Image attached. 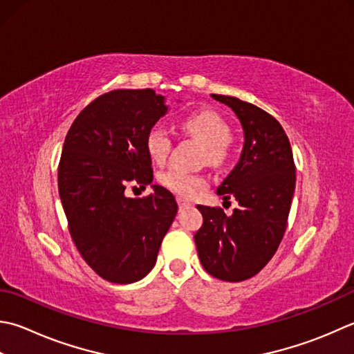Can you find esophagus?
<instances>
[{"label":"esophagus","mask_w":354,"mask_h":354,"mask_svg":"<svg viewBox=\"0 0 354 354\" xmlns=\"http://www.w3.org/2000/svg\"><path fill=\"white\" fill-rule=\"evenodd\" d=\"M176 201H178V205H179V209H184V207L189 205V203H187V201H185L184 198H178Z\"/></svg>","instance_id":"1"}]
</instances>
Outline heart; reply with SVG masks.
Here are the masks:
<instances>
[{"label": "heart", "mask_w": 354, "mask_h": 354, "mask_svg": "<svg viewBox=\"0 0 354 354\" xmlns=\"http://www.w3.org/2000/svg\"><path fill=\"white\" fill-rule=\"evenodd\" d=\"M179 127L185 135L204 144L203 161L212 165H223L230 156L232 129L219 113L213 110H201L184 116ZM173 140L162 126L150 127L145 135V150L155 162L162 164L169 158ZM159 183L165 189L181 198H193L209 184L201 173H190L183 169H169L159 175Z\"/></svg>", "instance_id": "b5f03b06"}]
</instances>
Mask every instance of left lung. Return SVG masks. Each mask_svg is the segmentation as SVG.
I'll return each mask as SVG.
<instances>
[{"mask_svg": "<svg viewBox=\"0 0 354 354\" xmlns=\"http://www.w3.org/2000/svg\"><path fill=\"white\" fill-rule=\"evenodd\" d=\"M212 96L230 107L244 129L239 162L218 187V195L236 198L239 207L227 216L221 207L198 205L204 223L195 242L207 273L239 282L259 273L278 250L292 207L296 167L286 131L272 115L234 96Z\"/></svg>", "mask_w": 354, "mask_h": 354, "instance_id": "1", "label": "left lung"}]
</instances>
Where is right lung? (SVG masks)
Returning <instances> with one entry per match:
<instances>
[{
	"label": "right lung",
	"instance_id": "1",
	"mask_svg": "<svg viewBox=\"0 0 354 354\" xmlns=\"http://www.w3.org/2000/svg\"><path fill=\"white\" fill-rule=\"evenodd\" d=\"M165 112L155 90H112L81 110L62 145L58 190L68 232L82 259L109 282H136L153 268L178 212L161 185L138 199L124 193L153 181L145 135Z\"/></svg>",
	"mask_w": 354,
	"mask_h": 354
}]
</instances>
